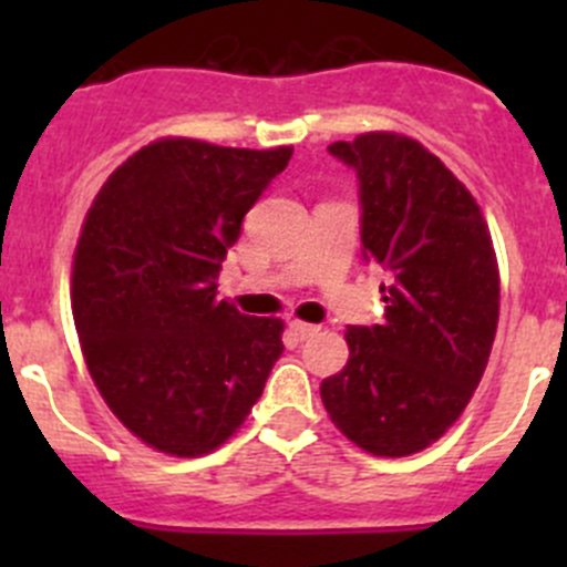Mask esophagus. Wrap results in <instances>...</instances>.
<instances>
[{
    "label": "esophagus",
    "mask_w": 567,
    "mask_h": 567,
    "mask_svg": "<svg viewBox=\"0 0 567 567\" xmlns=\"http://www.w3.org/2000/svg\"><path fill=\"white\" fill-rule=\"evenodd\" d=\"M290 331H293L296 337H299V340H307V337H312V334H318V326H312V323H305V320H290Z\"/></svg>",
    "instance_id": "1"
}]
</instances>
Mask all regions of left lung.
I'll return each mask as SVG.
<instances>
[{"label": "left lung", "mask_w": 567, "mask_h": 567, "mask_svg": "<svg viewBox=\"0 0 567 567\" xmlns=\"http://www.w3.org/2000/svg\"><path fill=\"white\" fill-rule=\"evenodd\" d=\"M329 153L359 177L362 255L386 274V323L348 326V364L320 398L353 444L403 458L442 439L477 390L499 266L468 188L416 140L370 131Z\"/></svg>", "instance_id": "8db88e82"}]
</instances>
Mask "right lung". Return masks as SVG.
<instances>
[{"label":"right lung","instance_id":"right-lung-1","mask_svg":"<svg viewBox=\"0 0 567 567\" xmlns=\"http://www.w3.org/2000/svg\"><path fill=\"white\" fill-rule=\"evenodd\" d=\"M290 156L167 136L90 205L71 279L79 342L112 414L158 453L225 444L282 357V320L241 316L216 299V279Z\"/></svg>","mask_w":567,"mask_h":567}]
</instances>
